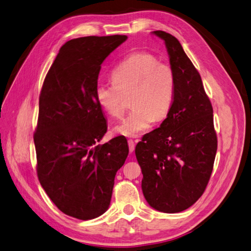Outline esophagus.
Segmentation results:
<instances>
[{
  "label": "esophagus",
  "instance_id": "obj_1",
  "mask_svg": "<svg viewBox=\"0 0 251 251\" xmlns=\"http://www.w3.org/2000/svg\"><path fill=\"white\" fill-rule=\"evenodd\" d=\"M127 144H128V151H130V153H133L134 150H135V142L134 140L130 139L127 141Z\"/></svg>",
  "mask_w": 251,
  "mask_h": 251
}]
</instances>
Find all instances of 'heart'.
Wrapping results in <instances>:
<instances>
[{"mask_svg":"<svg viewBox=\"0 0 251 251\" xmlns=\"http://www.w3.org/2000/svg\"><path fill=\"white\" fill-rule=\"evenodd\" d=\"M113 82H100L95 96L100 107L113 118L124 116L131 98L132 110L115 127L125 136L147 131L154 121L169 116L176 94V74L168 63L159 62L151 53L134 52L112 71Z\"/></svg>","mask_w":251,"mask_h":251,"instance_id":"b5f03b06","label":"heart"}]
</instances>
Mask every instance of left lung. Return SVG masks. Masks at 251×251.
<instances>
[{"mask_svg":"<svg viewBox=\"0 0 251 251\" xmlns=\"http://www.w3.org/2000/svg\"><path fill=\"white\" fill-rule=\"evenodd\" d=\"M168 48L176 74L173 108L161 126L144 135L135 154L141 168L142 193L151 207L179 212L203 195L218 148L212 105L198 70L172 34L156 30Z\"/></svg>","mask_w":251,"mask_h":251,"instance_id":"1","label":"left lung"}]
</instances>
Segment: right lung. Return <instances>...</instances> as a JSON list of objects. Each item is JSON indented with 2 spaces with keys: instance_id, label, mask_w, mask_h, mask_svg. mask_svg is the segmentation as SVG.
<instances>
[{
  "instance_id": "obj_1",
  "label": "right lung",
  "mask_w": 251,
  "mask_h": 251,
  "mask_svg": "<svg viewBox=\"0 0 251 251\" xmlns=\"http://www.w3.org/2000/svg\"><path fill=\"white\" fill-rule=\"evenodd\" d=\"M126 35L85 36L65 43L45 77L33 139L36 172L51 201L79 220L108 209L117 171L128 154L118 136L97 144L108 125L95 96L101 64Z\"/></svg>"
}]
</instances>
